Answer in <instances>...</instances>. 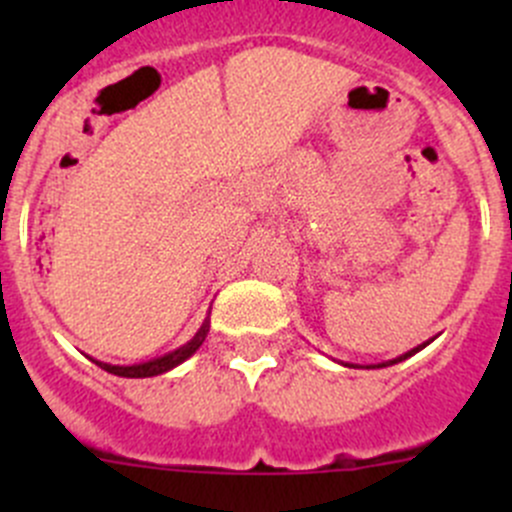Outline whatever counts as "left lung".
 <instances>
[{
    "label": "left lung",
    "mask_w": 512,
    "mask_h": 512,
    "mask_svg": "<svg viewBox=\"0 0 512 512\" xmlns=\"http://www.w3.org/2000/svg\"><path fill=\"white\" fill-rule=\"evenodd\" d=\"M428 342H431V339H428ZM428 342L418 344V347H414V349H411V352H406V354L396 356V359H389V361H381V364H371V366H366V369H384V366H394V364H399V361L409 359V356H414L416 352H421V349H423V347H426V344H428ZM344 366H354V369H359V366H356V364H344Z\"/></svg>",
    "instance_id": "1"
}]
</instances>
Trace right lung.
Here are the masks:
<instances>
[{"mask_svg":"<svg viewBox=\"0 0 512 512\" xmlns=\"http://www.w3.org/2000/svg\"><path fill=\"white\" fill-rule=\"evenodd\" d=\"M208 332H210V319H205L203 327H200L198 332H195V337L190 339V342H185L183 347L173 349V352H168V354H163V356H156V359H151V361H141V364L118 366V364H106V361H98V359H91V361H96V364L101 366L103 371H108V374L126 376V379H148V376L165 374V371L175 369V366L183 364L185 359H190V356L198 352L200 344L205 342Z\"/></svg>","mask_w":512,"mask_h":512,"instance_id":"add662e5","label":"right lung"}]
</instances>
